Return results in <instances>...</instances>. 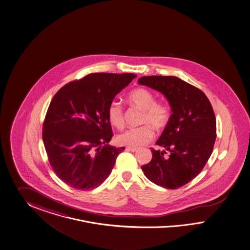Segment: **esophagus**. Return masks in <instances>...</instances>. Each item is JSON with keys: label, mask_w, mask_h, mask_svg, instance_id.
I'll list each match as a JSON object with an SVG mask.
<instances>
[{"label": "esophagus", "mask_w": 250, "mask_h": 250, "mask_svg": "<svg viewBox=\"0 0 250 250\" xmlns=\"http://www.w3.org/2000/svg\"><path fill=\"white\" fill-rule=\"evenodd\" d=\"M126 150H128V151L131 152H136L137 151V148H136V147H131V146H127V147H126Z\"/></svg>", "instance_id": "1"}]
</instances>
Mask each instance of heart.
<instances>
[{
	"label": "heart",
	"instance_id": "1",
	"mask_svg": "<svg viewBox=\"0 0 250 250\" xmlns=\"http://www.w3.org/2000/svg\"><path fill=\"white\" fill-rule=\"evenodd\" d=\"M128 100L133 104L144 110L141 123L146 124L139 127L129 128L117 136V142L131 147H140L151 141L154 131L161 130L166 126L170 119L169 107L161 103H156V96L151 91L139 88L130 92ZM107 115L109 122L116 128H122L125 125V114L121 104L112 102L108 107Z\"/></svg>",
	"mask_w": 250,
	"mask_h": 250
}]
</instances>
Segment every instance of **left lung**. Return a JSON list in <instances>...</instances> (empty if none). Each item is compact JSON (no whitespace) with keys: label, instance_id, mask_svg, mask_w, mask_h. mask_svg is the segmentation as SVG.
Segmentation results:
<instances>
[{"label":"left lung","instance_id":"1","mask_svg":"<svg viewBox=\"0 0 250 250\" xmlns=\"http://www.w3.org/2000/svg\"><path fill=\"white\" fill-rule=\"evenodd\" d=\"M138 83L161 92L172 114L142 170L150 182L178 189L199 174L212 155L216 120L210 101L196 87L175 76H144ZM169 154L166 155V151Z\"/></svg>","mask_w":250,"mask_h":250}]
</instances>
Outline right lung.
<instances>
[{"mask_svg": "<svg viewBox=\"0 0 250 250\" xmlns=\"http://www.w3.org/2000/svg\"><path fill=\"white\" fill-rule=\"evenodd\" d=\"M136 77L91 73L55 94L45 115L43 142L55 173L70 187L94 189L111 174L125 147L108 145L113 136L108 107Z\"/></svg>", "mask_w": 250, "mask_h": 250, "instance_id": "1", "label": "right lung"}]
</instances>
